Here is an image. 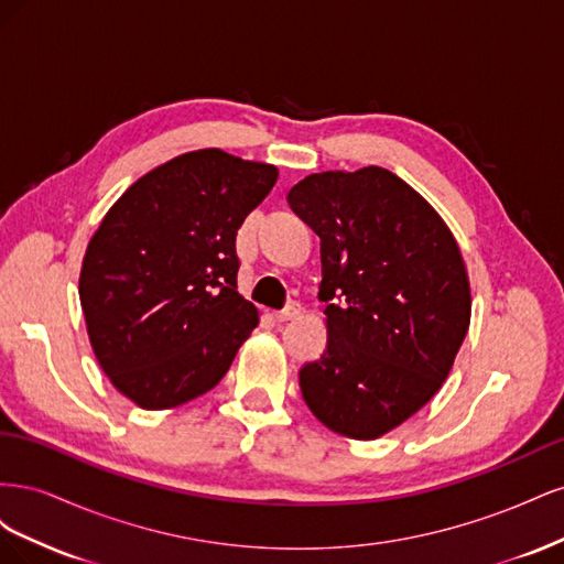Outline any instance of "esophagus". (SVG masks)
Segmentation results:
<instances>
[{"instance_id": "34e87169", "label": "esophagus", "mask_w": 564, "mask_h": 564, "mask_svg": "<svg viewBox=\"0 0 564 564\" xmlns=\"http://www.w3.org/2000/svg\"><path fill=\"white\" fill-rule=\"evenodd\" d=\"M301 313H303V308H301V303H289L284 311H278L275 313V319L278 322H289V319H296V317H301Z\"/></svg>"}]
</instances>
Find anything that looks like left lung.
I'll list each match as a JSON object with an SVG mask.
<instances>
[{
    "label": "left lung",
    "instance_id": "left-lung-1",
    "mask_svg": "<svg viewBox=\"0 0 564 564\" xmlns=\"http://www.w3.org/2000/svg\"><path fill=\"white\" fill-rule=\"evenodd\" d=\"M289 207L319 235L327 350L299 371L319 423L377 440L449 377L470 324V284L452 230L381 166L299 181Z\"/></svg>",
    "mask_w": 564,
    "mask_h": 564
}]
</instances>
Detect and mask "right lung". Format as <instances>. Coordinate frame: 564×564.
Returning <instances> with one entry per match:
<instances>
[{"label": "right lung", "instance_id": "right-lung-1", "mask_svg": "<svg viewBox=\"0 0 564 564\" xmlns=\"http://www.w3.org/2000/svg\"><path fill=\"white\" fill-rule=\"evenodd\" d=\"M278 169L218 148L193 150L135 181L100 220L79 272L96 360L141 409L212 390L259 311L237 292L235 237Z\"/></svg>", "mask_w": 564, "mask_h": 564}]
</instances>
